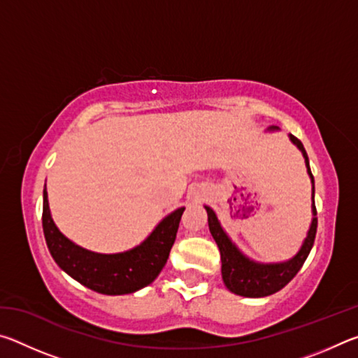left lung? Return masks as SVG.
Listing matches in <instances>:
<instances>
[{"instance_id":"1","label":"left lung","mask_w":358,"mask_h":358,"mask_svg":"<svg viewBox=\"0 0 358 358\" xmlns=\"http://www.w3.org/2000/svg\"><path fill=\"white\" fill-rule=\"evenodd\" d=\"M273 129H278V128H270V131ZM289 137H290V142L296 145V148L301 151L303 157H305L308 175H310L311 183H313V221H311L310 230H308L306 238L300 248V251L296 252L292 259L280 264L254 262V260L246 257L245 254L232 243V240L229 238V235L224 232V229L221 227V222L217 221L215 211L210 207H205L208 215L210 232L213 235V238L221 252L222 281L230 292L241 296L259 299V296H266L278 292V290H281L287 282H290V280H292L296 273H299L314 245V238H316L317 211H316V205H314V177L310 169V159H308L306 150L299 138L292 134Z\"/></svg>"}]
</instances>
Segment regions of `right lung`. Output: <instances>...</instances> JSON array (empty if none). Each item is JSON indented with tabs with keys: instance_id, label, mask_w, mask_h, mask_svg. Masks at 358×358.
I'll use <instances>...</instances> for the list:
<instances>
[{
	"instance_id": "1",
	"label": "right lung",
	"mask_w": 358,
	"mask_h": 358,
	"mask_svg": "<svg viewBox=\"0 0 358 358\" xmlns=\"http://www.w3.org/2000/svg\"><path fill=\"white\" fill-rule=\"evenodd\" d=\"M185 207L166 216L150 237L129 251L99 254L72 243L59 232L48 208L47 191L42 205V229L48 251L62 270L94 292L132 294L156 280L169 259Z\"/></svg>"
}]
</instances>
